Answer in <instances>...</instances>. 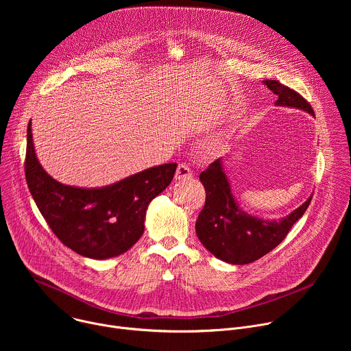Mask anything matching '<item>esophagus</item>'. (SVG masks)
Masks as SVG:
<instances>
[{"instance_id": "obj_1", "label": "esophagus", "mask_w": 351, "mask_h": 351, "mask_svg": "<svg viewBox=\"0 0 351 351\" xmlns=\"http://www.w3.org/2000/svg\"><path fill=\"white\" fill-rule=\"evenodd\" d=\"M191 169L186 165V164H179L178 165V169H176V175L175 178L178 180H182V179H190L191 178Z\"/></svg>"}]
</instances>
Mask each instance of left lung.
I'll return each mask as SVG.
<instances>
[{"label":"left lung","mask_w":351,"mask_h":351,"mask_svg":"<svg viewBox=\"0 0 351 351\" xmlns=\"http://www.w3.org/2000/svg\"><path fill=\"white\" fill-rule=\"evenodd\" d=\"M264 84L278 95L276 106L304 110L314 115L313 107L302 94L278 80H264ZM199 180L206 189V204L195 222L197 237L217 258L234 265L254 263L268 254L304 215L313 198L280 221H264L239 208L221 160L199 173Z\"/></svg>","instance_id":"obj_1"}]
</instances>
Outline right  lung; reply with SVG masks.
Here are the masks:
<instances>
[{"instance_id": "right-lung-1", "label": "right lung", "mask_w": 351, "mask_h": 351, "mask_svg": "<svg viewBox=\"0 0 351 351\" xmlns=\"http://www.w3.org/2000/svg\"><path fill=\"white\" fill-rule=\"evenodd\" d=\"M30 125L29 122L26 182L54 234L75 253L94 260L128 252L144 232L148 204L169 186L178 164L148 168L99 189L66 186L53 179L40 165Z\"/></svg>"}]
</instances>
